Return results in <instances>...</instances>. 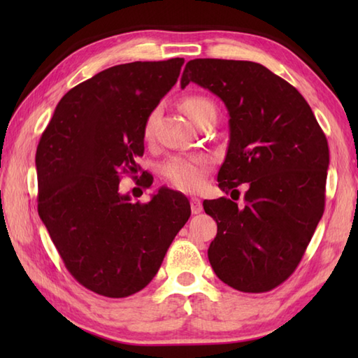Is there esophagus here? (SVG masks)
Masks as SVG:
<instances>
[{"label": "esophagus", "mask_w": 358, "mask_h": 358, "mask_svg": "<svg viewBox=\"0 0 358 358\" xmlns=\"http://www.w3.org/2000/svg\"><path fill=\"white\" fill-rule=\"evenodd\" d=\"M191 210L192 214H200V212H203V203L200 199H196V196H192L191 199Z\"/></svg>", "instance_id": "34e87169"}]
</instances>
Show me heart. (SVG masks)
<instances>
[{"mask_svg": "<svg viewBox=\"0 0 358 358\" xmlns=\"http://www.w3.org/2000/svg\"><path fill=\"white\" fill-rule=\"evenodd\" d=\"M181 108L186 115L196 124L199 121L208 115L209 112H217L215 104L209 98L203 95L186 96ZM157 120V110L150 112L143 127L144 138L149 140L154 134V124ZM212 167V159L203 154H175L167 157L159 166L163 178L173 187L185 192H195L203 186L204 178Z\"/></svg>", "mask_w": 358, "mask_h": 358, "instance_id": "obj_1", "label": "heart"}]
</instances>
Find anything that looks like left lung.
Listing matches in <instances>:
<instances>
[{
    "label": "left lung",
    "instance_id": "left-lung-1",
    "mask_svg": "<svg viewBox=\"0 0 358 358\" xmlns=\"http://www.w3.org/2000/svg\"><path fill=\"white\" fill-rule=\"evenodd\" d=\"M189 83L209 89L229 112V148L218 172L231 199L204 200L217 222L208 257L223 283L241 292H268L292 275L324 210L329 148L303 95L264 66L196 58L185 67Z\"/></svg>",
    "mask_w": 358,
    "mask_h": 358
}]
</instances>
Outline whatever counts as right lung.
Instances as JSON below:
<instances>
[{"label":"right lung","mask_w":358,"mask_h":358,"mask_svg":"<svg viewBox=\"0 0 358 358\" xmlns=\"http://www.w3.org/2000/svg\"><path fill=\"white\" fill-rule=\"evenodd\" d=\"M183 63L118 64L80 83L59 100L38 143V214L67 271L95 294L123 299L146 287L191 217L186 196L172 189L162 187L149 203L120 192L121 175L140 167L146 118ZM152 180L146 173L141 185Z\"/></svg>","instance_id":"obj_1"}]
</instances>
